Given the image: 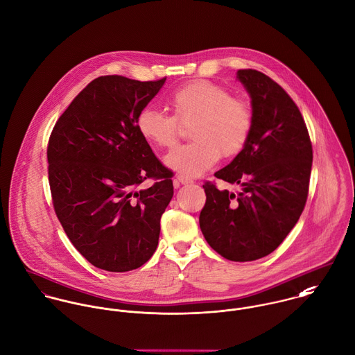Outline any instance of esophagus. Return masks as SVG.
<instances>
[{
    "label": "esophagus",
    "mask_w": 355,
    "mask_h": 355,
    "mask_svg": "<svg viewBox=\"0 0 355 355\" xmlns=\"http://www.w3.org/2000/svg\"><path fill=\"white\" fill-rule=\"evenodd\" d=\"M175 181L180 182V184H182V185H188V184H192V182H193L191 178H188V177H185V175H181V174L177 175Z\"/></svg>",
    "instance_id": "esophagus-1"
}]
</instances>
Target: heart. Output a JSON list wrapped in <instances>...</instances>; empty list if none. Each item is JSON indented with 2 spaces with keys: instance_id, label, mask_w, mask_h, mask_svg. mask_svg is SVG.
I'll use <instances>...</instances> for the list:
<instances>
[{
  "instance_id": "b5f03b06",
  "label": "heart",
  "mask_w": 355,
  "mask_h": 355,
  "mask_svg": "<svg viewBox=\"0 0 355 355\" xmlns=\"http://www.w3.org/2000/svg\"><path fill=\"white\" fill-rule=\"evenodd\" d=\"M174 112L168 115L153 107H144L137 115V130L153 145L174 146L181 125H191L193 141L173 149L164 163L185 177H198L225 156L237 155L252 130V110L247 101L214 82L196 80L170 97Z\"/></svg>"
}]
</instances>
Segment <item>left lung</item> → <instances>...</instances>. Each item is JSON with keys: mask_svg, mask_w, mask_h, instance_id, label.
<instances>
[{"mask_svg": "<svg viewBox=\"0 0 355 355\" xmlns=\"http://www.w3.org/2000/svg\"><path fill=\"white\" fill-rule=\"evenodd\" d=\"M251 97L252 130L245 146L214 175L241 187L237 195L203 185L206 205L199 216L205 239L234 262L273 252L304 209L313 148L304 119L283 87L257 70H239Z\"/></svg>", "mask_w": 355, "mask_h": 355, "instance_id": "obj_1", "label": "left lung"}]
</instances>
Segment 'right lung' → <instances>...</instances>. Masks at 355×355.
<instances>
[{"label": "right lung", "mask_w": 355, "mask_h": 355, "mask_svg": "<svg viewBox=\"0 0 355 355\" xmlns=\"http://www.w3.org/2000/svg\"><path fill=\"white\" fill-rule=\"evenodd\" d=\"M164 82L98 76L72 100L49 137L56 215L80 255L107 272L135 270L153 255L174 193L173 171L137 130L139 112ZM149 178L155 182L140 190Z\"/></svg>", "instance_id": "1"}]
</instances>
